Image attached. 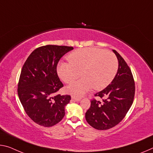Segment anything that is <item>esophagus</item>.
<instances>
[{
  "label": "esophagus",
  "instance_id": "obj_1",
  "mask_svg": "<svg viewBox=\"0 0 153 153\" xmlns=\"http://www.w3.org/2000/svg\"><path fill=\"white\" fill-rule=\"evenodd\" d=\"M71 99H74L75 101H81V99H82V98H80V97H75V96H72Z\"/></svg>",
  "mask_w": 153,
  "mask_h": 153
}]
</instances>
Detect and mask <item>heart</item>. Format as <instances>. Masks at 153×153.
Returning <instances> with one entry per match:
<instances>
[{"instance_id": "b5f03b06", "label": "heart", "mask_w": 153, "mask_h": 153, "mask_svg": "<svg viewBox=\"0 0 153 153\" xmlns=\"http://www.w3.org/2000/svg\"><path fill=\"white\" fill-rule=\"evenodd\" d=\"M69 62L58 65L57 73L65 83L70 84L81 76L79 80L67 87L66 91L74 95H81L88 90L105 88L117 74L118 62L110 51L95 48H82L71 52Z\"/></svg>"}]
</instances>
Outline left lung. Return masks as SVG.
<instances>
[{
    "label": "left lung",
    "instance_id": "1",
    "mask_svg": "<svg viewBox=\"0 0 153 153\" xmlns=\"http://www.w3.org/2000/svg\"><path fill=\"white\" fill-rule=\"evenodd\" d=\"M118 60L117 74L111 84L94 94L101 99L91 100L85 117L88 124L98 130L111 129L127 114L135 95V82L131 71L123 57L113 50Z\"/></svg>",
    "mask_w": 153,
    "mask_h": 153
}]
</instances>
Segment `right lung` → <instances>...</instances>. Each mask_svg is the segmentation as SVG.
<instances>
[{"label": "right lung", "instance_id": "add662e5", "mask_svg": "<svg viewBox=\"0 0 153 153\" xmlns=\"http://www.w3.org/2000/svg\"><path fill=\"white\" fill-rule=\"evenodd\" d=\"M73 47L47 45L35 49L22 69L18 94L27 115L34 122L45 127L59 123L65 116V108L70 95L56 94L63 87L56 67L62 56Z\"/></svg>", "mask_w": 153, "mask_h": 153}]
</instances>
